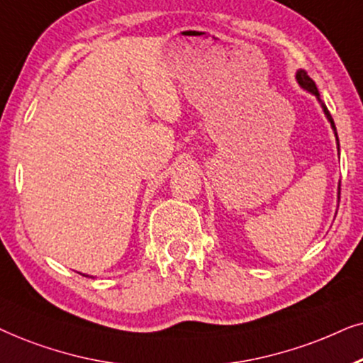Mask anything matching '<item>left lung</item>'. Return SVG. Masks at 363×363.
<instances>
[{"mask_svg":"<svg viewBox=\"0 0 363 363\" xmlns=\"http://www.w3.org/2000/svg\"><path fill=\"white\" fill-rule=\"evenodd\" d=\"M296 79H297V83H298V86H301L302 89H306V91H308V93L311 94H313L317 98V101L318 103H320V106H322V109H323V114H325V118L328 119V123H330V125H332V129H333V134H335V139H337V149H339V136H337V129H335V123H333V119H332V116H330V113H328V109H327V106L323 104V101L320 99V94H318V89H317V86H315V83H313V81L311 79V77H308V74L303 69H298L297 72H296ZM339 199H340V184H339Z\"/></svg>","mask_w":363,"mask_h":363,"instance_id":"obj_1","label":"left lung"}]
</instances>
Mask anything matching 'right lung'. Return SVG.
I'll return each mask as SVG.
<instances>
[{
  "mask_svg": "<svg viewBox=\"0 0 363 363\" xmlns=\"http://www.w3.org/2000/svg\"><path fill=\"white\" fill-rule=\"evenodd\" d=\"M83 275H84V274H83ZM86 277H88V275H86Z\"/></svg>",
  "mask_w": 363,
  "mask_h": 363,
  "instance_id": "obj_1",
  "label": "right lung"
}]
</instances>
